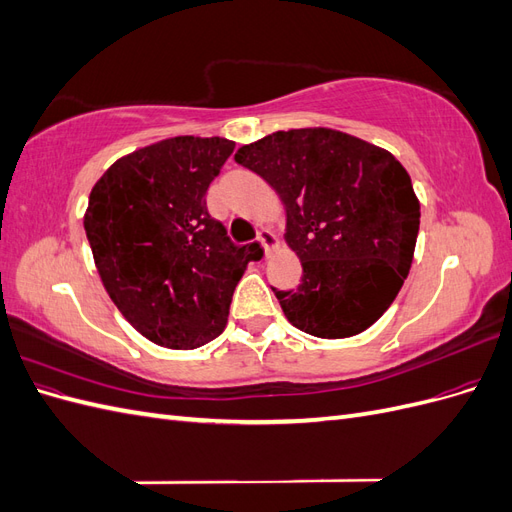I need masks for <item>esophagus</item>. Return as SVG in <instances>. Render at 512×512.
Here are the masks:
<instances>
[{"label":"esophagus","instance_id":"esophagus-1","mask_svg":"<svg viewBox=\"0 0 512 512\" xmlns=\"http://www.w3.org/2000/svg\"><path fill=\"white\" fill-rule=\"evenodd\" d=\"M258 243L262 245V250H265V256H271V252L277 247V237L273 235V232L269 228H260L258 230Z\"/></svg>","mask_w":512,"mask_h":512}]
</instances>
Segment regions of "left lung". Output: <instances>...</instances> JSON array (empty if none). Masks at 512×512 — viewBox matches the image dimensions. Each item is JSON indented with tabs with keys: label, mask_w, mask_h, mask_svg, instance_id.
Wrapping results in <instances>:
<instances>
[{
	"label": "left lung",
	"mask_w": 512,
	"mask_h": 512,
	"mask_svg": "<svg viewBox=\"0 0 512 512\" xmlns=\"http://www.w3.org/2000/svg\"><path fill=\"white\" fill-rule=\"evenodd\" d=\"M235 160L265 179L286 209L284 239L303 277L277 290L292 327L344 339L369 329L410 273L421 203L391 151L333 128L273 132Z\"/></svg>",
	"instance_id": "left-lung-1"
}]
</instances>
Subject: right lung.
Returning a JSON list of instances; mask_svg holds the SVG:
<instances>
[{
    "label": "right lung",
    "instance_id": "obj_1",
    "mask_svg": "<svg viewBox=\"0 0 512 512\" xmlns=\"http://www.w3.org/2000/svg\"><path fill=\"white\" fill-rule=\"evenodd\" d=\"M235 149L220 136H173L108 166L89 194L85 232L100 280L149 342L194 350L218 337L258 243L235 245L207 211V188Z\"/></svg>",
    "mask_w": 512,
    "mask_h": 512
}]
</instances>
